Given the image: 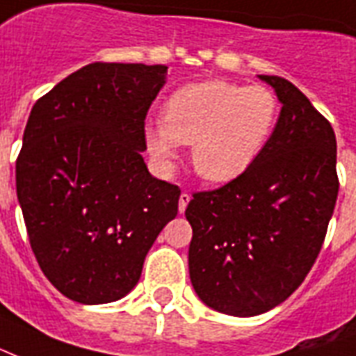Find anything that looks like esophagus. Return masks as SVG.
I'll return each instance as SVG.
<instances>
[{"instance_id": "34e87169", "label": "esophagus", "mask_w": 356, "mask_h": 356, "mask_svg": "<svg viewBox=\"0 0 356 356\" xmlns=\"http://www.w3.org/2000/svg\"><path fill=\"white\" fill-rule=\"evenodd\" d=\"M188 202H191V194H188V192H183L181 198H179V213H185Z\"/></svg>"}]
</instances>
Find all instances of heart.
<instances>
[{"instance_id":"1","label":"heart","mask_w":356,"mask_h":356,"mask_svg":"<svg viewBox=\"0 0 356 356\" xmlns=\"http://www.w3.org/2000/svg\"><path fill=\"white\" fill-rule=\"evenodd\" d=\"M279 122L277 96L254 84L205 81L181 86L168 97L164 120L145 130L152 156L170 162L177 143L192 145V165L211 183H230L249 170Z\"/></svg>"}]
</instances>
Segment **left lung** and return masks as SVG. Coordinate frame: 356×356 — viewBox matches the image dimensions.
I'll return each instance as SVG.
<instances>
[{
	"mask_svg": "<svg viewBox=\"0 0 356 356\" xmlns=\"http://www.w3.org/2000/svg\"><path fill=\"white\" fill-rule=\"evenodd\" d=\"M281 102L272 141L243 175L186 207L188 272L211 309L252 317L296 291L325 241L338 198L330 122L286 79L259 75Z\"/></svg>",
	"mask_w": 356,
	"mask_h": 356,
	"instance_id": "obj_1",
	"label": "left lung"
}]
</instances>
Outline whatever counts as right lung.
Masks as SVG:
<instances>
[{
  "instance_id": "add662e5",
  "label": "right lung",
  "mask_w": 356,
  "mask_h": 356,
  "mask_svg": "<svg viewBox=\"0 0 356 356\" xmlns=\"http://www.w3.org/2000/svg\"><path fill=\"white\" fill-rule=\"evenodd\" d=\"M165 65L81 67L35 102L17 160L31 251L64 296L109 304L138 285L147 252L179 209V186L152 177L145 117Z\"/></svg>"
}]
</instances>
